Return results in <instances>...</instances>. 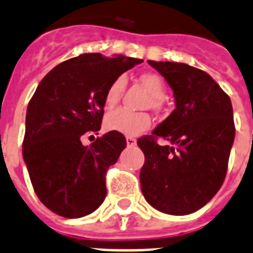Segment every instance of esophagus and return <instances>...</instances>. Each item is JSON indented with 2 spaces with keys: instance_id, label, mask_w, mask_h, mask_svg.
Segmentation results:
<instances>
[{
  "instance_id": "esophagus-1",
  "label": "esophagus",
  "mask_w": 253,
  "mask_h": 253,
  "mask_svg": "<svg viewBox=\"0 0 253 253\" xmlns=\"http://www.w3.org/2000/svg\"><path fill=\"white\" fill-rule=\"evenodd\" d=\"M126 143L128 147H133V145H136V139L132 136H126Z\"/></svg>"
}]
</instances>
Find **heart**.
<instances>
[{
    "label": "heart",
    "instance_id": "obj_1",
    "mask_svg": "<svg viewBox=\"0 0 253 253\" xmlns=\"http://www.w3.org/2000/svg\"><path fill=\"white\" fill-rule=\"evenodd\" d=\"M141 84L147 88V91L151 93L153 100V106L159 105V100L165 97V83L160 75L155 73H144L140 77ZM125 87V79L122 77L113 80L105 92L106 108H113L118 104ZM151 126V118L145 113H133L127 109H117L114 112H110L105 118V127L110 131L125 133L128 136H133L137 133L143 132Z\"/></svg>",
    "mask_w": 253,
    "mask_h": 253
}]
</instances>
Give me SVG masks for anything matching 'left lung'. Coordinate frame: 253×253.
Returning a JSON list of instances; mask_svg holds the SVG:
<instances>
[{
	"label": "left lung",
	"mask_w": 253,
	"mask_h": 253,
	"mask_svg": "<svg viewBox=\"0 0 253 253\" xmlns=\"http://www.w3.org/2000/svg\"><path fill=\"white\" fill-rule=\"evenodd\" d=\"M169 83L175 109L137 145L145 161L141 192L155 209L184 215L203 208L221 188L235 137L230 97L211 75L178 62L148 61ZM168 143L160 146L158 137Z\"/></svg>",
	"instance_id": "1"
}]
</instances>
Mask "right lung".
Listing matches in <instances>:
<instances>
[{"label":"right lung","instance_id":"add662e5","mask_svg":"<svg viewBox=\"0 0 253 253\" xmlns=\"http://www.w3.org/2000/svg\"><path fill=\"white\" fill-rule=\"evenodd\" d=\"M143 59L84 53L50 70L31 98L26 114L23 160L40 201L55 214H91L106 196L105 175L126 148L121 132L83 145L97 135L104 97L113 80Z\"/></svg>","mask_w":253,"mask_h":253}]
</instances>
